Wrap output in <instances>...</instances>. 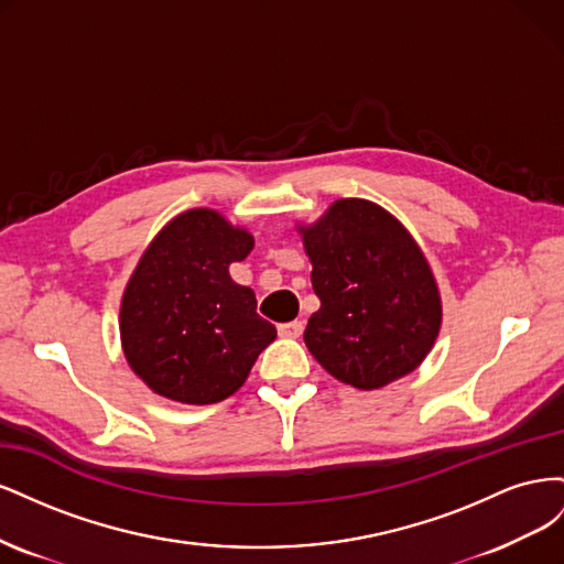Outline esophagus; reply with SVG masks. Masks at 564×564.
<instances>
[{"label":"esophagus","instance_id":"obj_1","mask_svg":"<svg viewBox=\"0 0 564 564\" xmlns=\"http://www.w3.org/2000/svg\"><path fill=\"white\" fill-rule=\"evenodd\" d=\"M278 332H280V336H284V338H296V336H301V332H303V322H301V319L284 322V324H280Z\"/></svg>","mask_w":564,"mask_h":564}]
</instances>
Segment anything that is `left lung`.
Returning <instances> with one entry per match:
<instances>
[{"instance_id":"8db88e82","label":"left lung","mask_w":564,"mask_h":564,"mask_svg":"<svg viewBox=\"0 0 564 564\" xmlns=\"http://www.w3.org/2000/svg\"><path fill=\"white\" fill-rule=\"evenodd\" d=\"M319 311L303 340L334 379L360 390L412 373L431 352L442 301L423 251L369 199H338L299 226Z\"/></svg>"}]
</instances>
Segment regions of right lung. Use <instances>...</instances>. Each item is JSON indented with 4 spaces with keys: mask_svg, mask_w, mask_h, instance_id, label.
<instances>
[{
    "mask_svg": "<svg viewBox=\"0 0 564 564\" xmlns=\"http://www.w3.org/2000/svg\"><path fill=\"white\" fill-rule=\"evenodd\" d=\"M251 249V232L214 209L178 214L150 242L124 289L119 336L152 392L183 404L226 400L275 340L251 289L228 272Z\"/></svg>",
    "mask_w": 564,
    "mask_h": 564,
    "instance_id": "1",
    "label": "right lung"
}]
</instances>
